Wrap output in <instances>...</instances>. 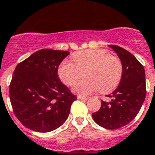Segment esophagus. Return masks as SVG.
Masks as SVG:
<instances>
[{"mask_svg": "<svg viewBox=\"0 0 155 155\" xmlns=\"http://www.w3.org/2000/svg\"><path fill=\"white\" fill-rule=\"evenodd\" d=\"M77 98L79 99H81V100H85V101L88 99V98H87V97H84V96H81V95H79Z\"/></svg>", "mask_w": 155, "mask_h": 155, "instance_id": "1", "label": "esophagus"}]
</instances>
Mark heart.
Wrapping results in <instances>:
<instances>
[{
  "label": "heart",
  "instance_id": "1",
  "mask_svg": "<svg viewBox=\"0 0 155 155\" xmlns=\"http://www.w3.org/2000/svg\"><path fill=\"white\" fill-rule=\"evenodd\" d=\"M74 63L64 60L58 68V75L67 86H72L80 80L82 72L87 80L80 81L73 91L82 95L99 90L102 93L114 90L122 79L123 64L119 58L104 49H90L72 55Z\"/></svg>",
  "mask_w": 155,
  "mask_h": 155
}]
</instances>
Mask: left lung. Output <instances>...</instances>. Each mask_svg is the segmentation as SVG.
Masks as SVG:
<instances>
[{"instance_id":"8db88e82","label":"left lung","mask_w":155,"mask_h":155,"mask_svg":"<svg viewBox=\"0 0 155 155\" xmlns=\"http://www.w3.org/2000/svg\"><path fill=\"white\" fill-rule=\"evenodd\" d=\"M115 51L123 64L119 86L111 94L110 102L102 101L101 107L92 114L94 121L109 130L119 129L133 120L146 97L144 68L130 52L116 45H108Z\"/></svg>"}]
</instances>
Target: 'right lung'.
Returning <instances> with one entry per match:
<instances>
[{
  "instance_id": "add662e5",
  "label": "right lung",
  "mask_w": 155,
  "mask_h": 155,
  "mask_svg": "<svg viewBox=\"0 0 155 155\" xmlns=\"http://www.w3.org/2000/svg\"><path fill=\"white\" fill-rule=\"evenodd\" d=\"M68 51L44 48L21 62L9 86L10 101L15 115L25 127L49 132L68 119L77 99L58 77V68Z\"/></svg>"
}]
</instances>
